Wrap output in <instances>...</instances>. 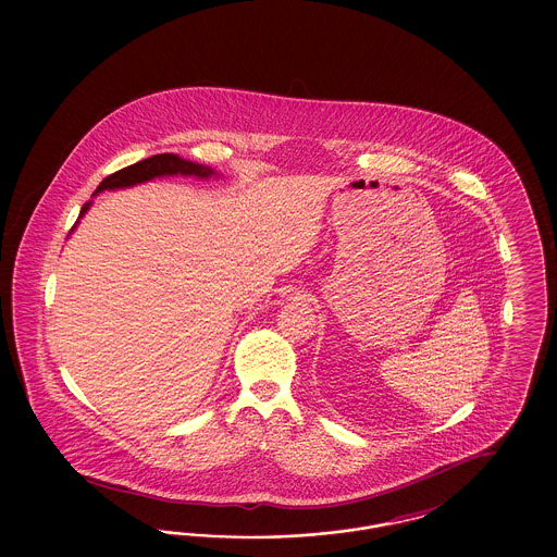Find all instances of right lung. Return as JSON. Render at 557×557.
Masks as SVG:
<instances>
[{
	"label": "right lung",
	"instance_id": "obj_1",
	"mask_svg": "<svg viewBox=\"0 0 557 557\" xmlns=\"http://www.w3.org/2000/svg\"><path fill=\"white\" fill-rule=\"evenodd\" d=\"M164 175H194V177H211L214 175V171L209 166H202V164H196V162H189V160L180 159L177 154H157V157H150V159L139 160L132 166H125L112 175H108L107 180L98 186L96 194L104 191V189H119V187L135 186V184H144V182H150L154 177H164ZM91 202H87L83 209H81L79 216H83L87 209H89Z\"/></svg>",
	"mask_w": 557,
	"mask_h": 557
}]
</instances>
